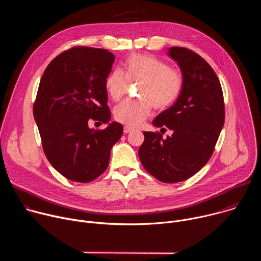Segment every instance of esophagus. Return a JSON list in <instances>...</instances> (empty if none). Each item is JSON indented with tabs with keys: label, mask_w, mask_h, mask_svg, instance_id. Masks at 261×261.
I'll use <instances>...</instances> for the list:
<instances>
[{
	"label": "esophagus",
	"mask_w": 261,
	"mask_h": 261,
	"mask_svg": "<svg viewBox=\"0 0 261 261\" xmlns=\"http://www.w3.org/2000/svg\"><path fill=\"white\" fill-rule=\"evenodd\" d=\"M133 130H134V129H133L132 127H129V126H125V127H124V132H125V133H130V132L133 131Z\"/></svg>",
	"instance_id": "1"
}]
</instances>
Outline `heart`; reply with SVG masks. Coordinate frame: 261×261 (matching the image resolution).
Masks as SVG:
<instances>
[{
	"label": "heart",
	"instance_id": "heart-1",
	"mask_svg": "<svg viewBox=\"0 0 261 261\" xmlns=\"http://www.w3.org/2000/svg\"><path fill=\"white\" fill-rule=\"evenodd\" d=\"M129 84H138L139 99L126 100L114 111L115 119L125 125L136 127L150 115L152 107L164 110L173 104L184 86L179 71L171 68L164 61L142 54L129 56L120 69L110 71L105 79V90L109 98L117 102L128 92Z\"/></svg>",
	"mask_w": 261,
	"mask_h": 261
}]
</instances>
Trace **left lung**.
<instances>
[{"label":"left lung","instance_id":"obj_1","mask_svg":"<svg viewBox=\"0 0 261 261\" xmlns=\"http://www.w3.org/2000/svg\"><path fill=\"white\" fill-rule=\"evenodd\" d=\"M169 56L182 72L184 86L175 103L153 125L173 133L163 138L158 131L143 132L138 156L148 173L171 184L188 179L207 163L224 125L225 105L217 74L203 58L177 46Z\"/></svg>","mask_w":261,"mask_h":261}]
</instances>
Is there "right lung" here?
Segmentation results:
<instances>
[{"label":"right lung","mask_w":261,"mask_h":261,"mask_svg":"<svg viewBox=\"0 0 261 261\" xmlns=\"http://www.w3.org/2000/svg\"><path fill=\"white\" fill-rule=\"evenodd\" d=\"M115 62L103 48L74 46L57 56L41 77L33 106L44 154L66 178L89 182L107 168L123 126L90 129L89 121H110L105 79Z\"/></svg>","instance_id":"obj_1"}]
</instances>
